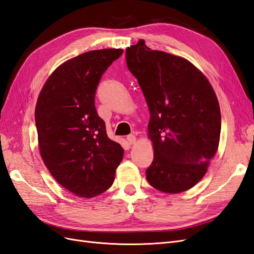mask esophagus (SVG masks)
Wrapping results in <instances>:
<instances>
[{
  "label": "esophagus",
  "mask_w": 254,
  "mask_h": 254,
  "mask_svg": "<svg viewBox=\"0 0 254 254\" xmlns=\"http://www.w3.org/2000/svg\"><path fill=\"white\" fill-rule=\"evenodd\" d=\"M127 141H128V143H129L130 145L134 144V143H135V136H134L133 134H129V135L127 136Z\"/></svg>",
  "instance_id": "1"
}]
</instances>
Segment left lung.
Here are the masks:
<instances>
[{"label": "left lung", "instance_id": "1", "mask_svg": "<svg viewBox=\"0 0 254 254\" xmlns=\"http://www.w3.org/2000/svg\"><path fill=\"white\" fill-rule=\"evenodd\" d=\"M126 61L150 113L155 156L146 179L171 194L193 188L218 148L221 117L212 86L190 61L152 51L144 40L126 49Z\"/></svg>", "mask_w": 254, "mask_h": 254}]
</instances>
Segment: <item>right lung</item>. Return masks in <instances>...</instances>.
<instances>
[{
    "label": "right lung",
    "instance_id": "right-lung-1",
    "mask_svg": "<svg viewBox=\"0 0 254 254\" xmlns=\"http://www.w3.org/2000/svg\"><path fill=\"white\" fill-rule=\"evenodd\" d=\"M124 53L90 51L58 66L38 97L35 121L45 166L60 186L78 197L104 193L123 160L122 146L110 140L95 108L103 74Z\"/></svg>",
    "mask_w": 254,
    "mask_h": 254
}]
</instances>
